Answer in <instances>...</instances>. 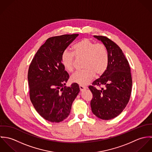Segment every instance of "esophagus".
Segmentation results:
<instances>
[{
	"label": "esophagus",
	"mask_w": 152,
	"mask_h": 152,
	"mask_svg": "<svg viewBox=\"0 0 152 152\" xmlns=\"http://www.w3.org/2000/svg\"><path fill=\"white\" fill-rule=\"evenodd\" d=\"M79 87H80V91H84V89H87V87L83 86H80Z\"/></svg>",
	"instance_id": "obj_1"
}]
</instances>
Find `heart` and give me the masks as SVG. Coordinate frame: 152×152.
Returning a JSON list of instances; mask_svg holds the SVG:
<instances>
[{"instance_id": "obj_1", "label": "heart", "mask_w": 152, "mask_h": 152, "mask_svg": "<svg viewBox=\"0 0 152 152\" xmlns=\"http://www.w3.org/2000/svg\"><path fill=\"white\" fill-rule=\"evenodd\" d=\"M75 56L77 58H84V69L71 75L72 83L86 86L92 81L95 74L100 76L107 69L108 53L103 44L95 43L85 38L74 45L73 53L64 51L61 56V61L65 69L69 72L72 71L74 68Z\"/></svg>"}]
</instances>
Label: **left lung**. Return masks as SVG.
Instances as JSON below:
<instances>
[{
  "mask_svg": "<svg viewBox=\"0 0 152 152\" xmlns=\"http://www.w3.org/2000/svg\"><path fill=\"white\" fill-rule=\"evenodd\" d=\"M94 37L106 47L109 62L105 72L92 83V86H89L93 95L91 107L96 116L109 120L121 113L129 101L132 86L130 66L116 44L105 36ZM96 85L102 89L98 90L94 87Z\"/></svg>",
  "mask_w": 152,
  "mask_h": 152,
  "instance_id": "1",
  "label": "left lung"
}]
</instances>
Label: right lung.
<instances>
[{
  "label": "right lung",
  "instance_id": "1",
  "mask_svg": "<svg viewBox=\"0 0 152 152\" xmlns=\"http://www.w3.org/2000/svg\"><path fill=\"white\" fill-rule=\"evenodd\" d=\"M78 34L48 38L36 53L28 71L30 99L39 114L51 122H60L71 112L80 92L78 84L65 86L69 74L61 56Z\"/></svg>",
  "mask_w": 152,
  "mask_h": 152
}]
</instances>
